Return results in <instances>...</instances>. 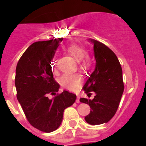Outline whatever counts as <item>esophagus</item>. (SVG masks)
I'll list each match as a JSON object with an SVG mask.
<instances>
[{
	"label": "esophagus",
	"mask_w": 146,
	"mask_h": 146,
	"mask_svg": "<svg viewBox=\"0 0 146 146\" xmlns=\"http://www.w3.org/2000/svg\"><path fill=\"white\" fill-rule=\"evenodd\" d=\"M79 99H80V96H78H78H77V99H76V102H77V103H79V102H80Z\"/></svg>",
	"instance_id": "34e87169"
}]
</instances>
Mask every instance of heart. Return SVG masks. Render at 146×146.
<instances>
[{"mask_svg":"<svg viewBox=\"0 0 146 146\" xmlns=\"http://www.w3.org/2000/svg\"><path fill=\"white\" fill-rule=\"evenodd\" d=\"M66 50L76 60L79 61V68L84 71H88L94 65V60L87 55V50L77 43H71L66 46ZM51 68L54 73L58 72L56 59L53 58L51 60ZM82 77L78 73H66L60 79L61 86L69 91H75L82 84Z\"/></svg>","mask_w":146,"mask_h":146,"instance_id":"1","label":"heart"}]
</instances>
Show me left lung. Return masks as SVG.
Segmentation results:
<instances>
[{"mask_svg":"<svg viewBox=\"0 0 146 146\" xmlns=\"http://www.w3.org/2000/svg\"><path fill=\"white\" fill-rule=\"evenodd\" d=\"M96 67L84 86L87 96L95 94L93 99L81 98L80 102L91 107L85 120L90 125L108 122L116 113L124 92L122 70L117 57L107 46L94 39Z\"/></svg>","mask_w":146,"mask_h":146,"instance_id":"left-lung-1","label":"left lung"}]
</instances>
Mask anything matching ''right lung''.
I'll return each instance as SVG.
<instances>
[{"instance_id": "obj_1", "label": "right lung", "mask_w": 146, "mask_h": 146, "mask_svg": "<svg viewBox=\"0 0 146 146\" xmlns=\"http://www.w3.org/2000/svg\"><path fill=\"white\" fill-rule=\"evenodd\" d=\"M62 38L36 42L22 54L16 65L15 86L17 99L27 120L44 133L57 130L63 111L70 107L76 95L68 91L57 94L60 85L53 78L51 60ZM56 95L49 99V95Z\"/></svg>"}]
</instances>
